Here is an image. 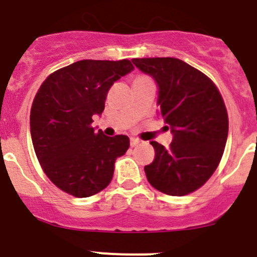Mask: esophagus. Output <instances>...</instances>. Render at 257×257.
<instances>
[{"instance_id":"1","label":"esophagus","mask_w":257,"mask_h":257,"mask_svg":"<svg viewBox=\"0 0 257 257\" xmlns=\"http://www.w3.org/2000/svg\"><path fill=\"white\" fill-rule=\"evenodd\" d=\"M140 144V140L139 139H135V137H132L131 140H130V145H131V147H135L137 146V145Z\"/></svg>"}]
</instances>
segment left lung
<instances>
[{
    "mask_svg": "<svg viewBox=\"0 0 257 257\" xmlns=\"http://www.w3.org/2000/svg\"><path fill=\"white\" fill-rule=\"evenodd\" d=\"M132 62L156 81L160 115L174 135L167 149L151 141L155 160L145 166L147 180L166 195L191 194L211 177L225 150L228 117L222 97L205 73L179 58Z\"/></svg>",
    "mask_w": 257,
    "mask_h": 257,
    "instance_id": "left-lung-1",
    "label": "left lung"
}]
</instances>
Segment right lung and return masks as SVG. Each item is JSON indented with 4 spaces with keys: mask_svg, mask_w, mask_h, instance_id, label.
Segmentation results:
<instances>
[{
    "mask_svg": "<svg viewBox=\"0 0 257 257\" xmlns=\"http://www.w3.org/2000/svg\"><path fill=\"white\" fill-rule=\"evenodd\" d=\"M132 70L128 60L77 61L51 73L37 91L30 115L32 144L45 174L62 191L88 197L112 180L130 139L108 137L91 123L102 113L113 82Z\"/></svg>",
    "mask_w": 257,
    "mask_h": 257,
    "instance_id": "right-lung-1",
    "label": "right lung"
}]
</instances>
